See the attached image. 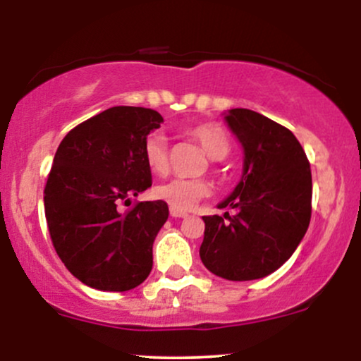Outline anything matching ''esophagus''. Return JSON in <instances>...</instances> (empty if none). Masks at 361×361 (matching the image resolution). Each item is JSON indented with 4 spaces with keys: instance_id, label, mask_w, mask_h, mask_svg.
<instances>
[{
    "instance_id": "1",
    "label": "esophagus",
    "mask_w": 361,
    "mask_h": 361,
    "mask_svg": "<svg viewBox=\"0 0 361 361\" xmlns=\"http://www.w3.org/2000/svg\"><path fill=\"white\" fill-rule=\"evenodd\" d=\"M169 212H171V217H175V219H183V217H186V212H181V210H176V209H169Z\"/></svg>"
}]
</instances>
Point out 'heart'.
<instances>
[{
	"mask_svg": "<svg viewBox=\"0 0 361 361\" xmlns=\"http://www.w3.org/2000/svg\"><path fill=\"white\" fill-rule=\"evenodd\" d=\"M190 134L200 142L207 156L214 161H221L229 154L231 140L227 132L217 123H204L192 128ZM144 163L149 171L161 175L168 168V140L164 134L154 132L146 139L142 147ZM210 193V185L205 180H185V178H173L164 181L154 188V197L157 200L168 204L171 209L192 210L202 198Z\"/></svg>",
	"mask_w": 361,
	"mask_h": 361,
	"instance_id": "heart-1",
	"label": "heart"
}]
</instances>
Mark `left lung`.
Listing matches in <instances>:
<instances>
[{
  "mask_svg": "<svg viewBox=\"0 0 361 361\" xmlns=\"http://www.w3.org/2000/svg\"><path fill=\"white\" fill-rule=\"evenodd\" d=\"M243 147V175L219 209L204 217L202 263L233 281L258 280L279 270L304 239L310 222L312 176L307 156L288 128L247 109L224 111Z\"/></svg>",
  "mask_w": 361,
  "mask_h": 361,
  "instance_id": "8db88e82",
  "label": "left lung"
}]
</instances>
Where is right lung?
I'll use <instances>...</instances> for the list:
<instances>
[{
  "label": "right lung",
  "instance_id": "obj_1",
  "mask_svg": "<svg viewBox=\"0 0 361 361\" xmlns=\"http://www.w3.org/2000/svg\"><path fill=\"white\" fill-rule=\"evenodd\" d=\"M163 117L142 106H111L74 127L57 147L44 190L57 255L78 280L103 292L135 288L152 270V244L168 221L164 202H139L152 185L144 163L147 135Z\"/></svg>",
  "mask_w": 361,
  "mask_h": 361
}]
</instances>
